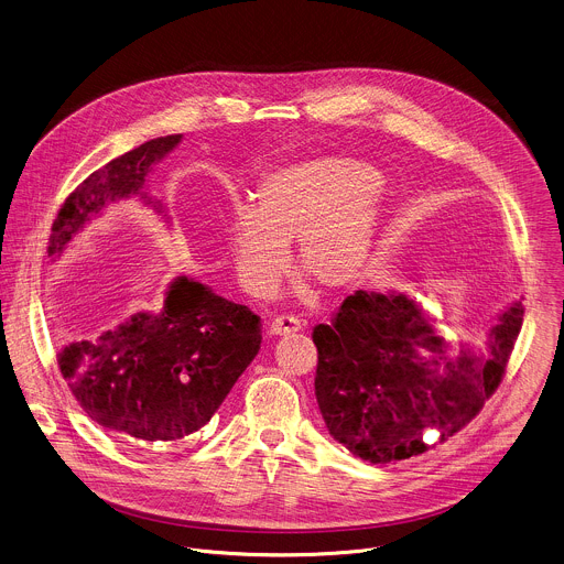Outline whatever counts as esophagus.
Returning a JSON list of instances; mask_svg holds the SVG:
<instances>
[{
    "instance_id": "1",
    "label": "esophagus",
    "mask_w": 564,
    "mask_h": 564,
    "mask_svg": "<svg viewBox=\"0 0 564 564\" xmlns=\"http://www.w3.org/2000/svg\"><path fill=\"white\" fill-rule=\"evenodd\" d=\"M301 321L296 316H276L270 325H268V332L272 336H288V334H296L301 332Z\"/></svg>"
}]
</instances>
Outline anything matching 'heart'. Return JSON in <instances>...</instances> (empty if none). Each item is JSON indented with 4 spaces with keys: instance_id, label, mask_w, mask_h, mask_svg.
I'll use <instances>...</instances> for the list:
<instances>
[{
    "instance_id": "1",
    "label": "heart",
    "mask_w": 564,
    "mask_h": 564,
    "mask_svg": "<svg viewBox=\"0 0 564 564\" xmlns=\"http://www.w3.org/2000/svg\"><path fill=\"white\" fill-rule=\"evenodd\" d=\"M381 176L348 156H321L270 172L254 207L237 205L225 241L239 285L270 299L292 261L321 288L350 285L366 268L379 232Z\"/></svg>"
}]
</instances>
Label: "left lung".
Masks as SVG:
<instances>
[{"mask_svg":"<svg viewBox=\"0 0 564 564\" xmlns=\"http://www.w3.org/2000/svg\"><path fill=\"white\" fill-rule=\"evenodd\" d=\"M521 325L523 305L514 303L492 327L486 357L466 346L451 352L414 301L357 290L312 334L329 434L372 464L447 443L499 388Z\"/></svg>","mask_w":564,"mask_h":564,"instance_id":"obj_1","label":"left lung"}]
</instances>
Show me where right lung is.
I'll return each instance as SVG.
<instances>
[{
    "instance_id": "obj_1",
    "label": "right lung",
    "mask_w": 564,
    "mask_h": 564,
    "mask_svg": "<svg viewBox=\"0 0 564 564\" xmlns=\"http://www.w3.org/2000/svg\"><path fill=\"white\" fill-rule=\"evenodd\" d=\"M181 134L156 137L87 176L63 203L50 232V257L102 207L139 194L150 165ZM261 346V318L216 296L203 283L176 279L159 316L91 338L69 339L58 370L85 414L100 427L143 443H172L203 430Z\"/></svg>"
}]
</instances>
